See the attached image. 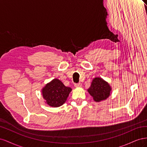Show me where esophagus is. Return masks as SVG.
I'll return each instance as SVG.
<instances>
[{
    "label": "esophagus",
    "instance_id": "1",
    "mask_svg": "<svg viewBox=\"0 0 147 147\" xmlns=\"http://www.w3.org/2000/svg\"><path fill=\"white\" fill-rule=\"evenodd\" d=\"M82 84L81 83H75V86L76 87V88H80V87H82Z\"/></svg>",
    "mask_w": 147,
    "mask_h": 147
}]
</instances>
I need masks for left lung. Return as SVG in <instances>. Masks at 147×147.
<instances>
[{"mask_svg": "<svg viewBox=\"0 0 147 147\" xmlns=\"http://www.w3.org/2000/svg\"><path fill=\"white\" fill-rule=\"evenodd\" d=\"M111 90L112 88L107 82L101 78L96 77L92 80L88 91L94 101L100 102L108 98Z\"/></svg>", "mask_w": 147, "mask_h": 147, "instance_id": "1", "label": "left lung"}]
</instances>
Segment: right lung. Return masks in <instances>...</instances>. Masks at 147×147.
<instances>
[{"label": "right lung", "mask_w": 147, "mask_h": 147, "mask_svg": "<svg viewBox=\"0 0 147 147\" xmlns=\"http://www.w3.org/2000/svg\"><path fill=\"white\" fill-rule=\"evenodd\" d=\"M72 91L58 79H54L42 89V95L45 102L51 107H58L63 105Z\"/></svg>", "instance_id": "obj_1"}]
</instances>
